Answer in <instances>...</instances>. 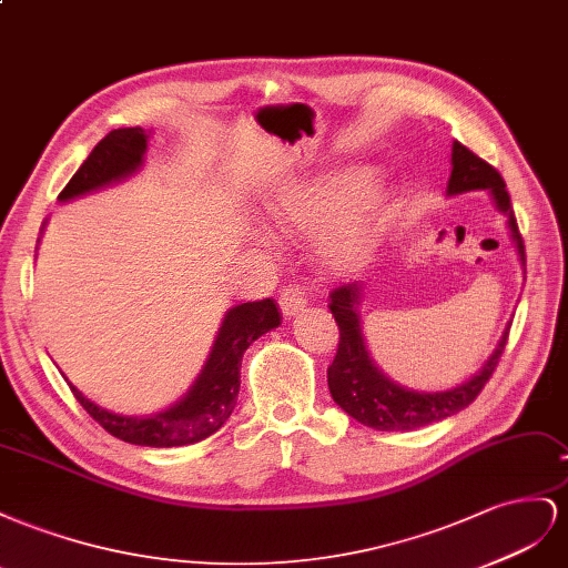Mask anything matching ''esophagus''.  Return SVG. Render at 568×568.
<instances>
[{"mask_svg":"<svg viewBox=\"0 0 568 568\" xmlns=\"http://www.w3.org/2000/svg\"><path fill=\"white\" fill-rule=\"evenodd\" d=\"M306 306V295L300 285H287L281 293V312L285 318L300 314Z\"/></svg>","mask_w":568,"mask_h":568,"instance_id":"esophagus-1","label":"esophagus"}]
</instances>
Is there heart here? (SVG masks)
I'll return each instance as SVG.
<instances>
[{
	"instance_id": "heart-1",
	"label": "heart",
	"mask_w": 568,
	"mask_h": 568,
	"mask_svg": "<svg viewBox=\"0 0 568 568\" xmlns=\"http://www.w3.org/2000/svg\"><path fill=\"white\" fill-rule=\"evenodd\" d=\"M368 171L345 166L321 173L275 194L266 223L278 235H304L314 229V254L331 273L362 266L393 216V194L366 183Z\"/></svg>"
}]
</instances>
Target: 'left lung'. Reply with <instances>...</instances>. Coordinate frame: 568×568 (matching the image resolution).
<instances>
[{
	"mask_svg": "<svg viewBox=\"0 0 568 568\" xmlns=\"http://www.w3.org/2000/svg\"><path fill=\"white\" fill-rule=\"evenodd\" d=\"M474 190L488 192L495 206L499 209V214L507 219V229L518 252V262L526 268L524 240L521 233H518L505 181H501V175L488 161H483L455 140L452 142V173L447 181V197ZM362 297L364 283L356 281L333 290L328 304L339 328L337 354L328 366V387L339 409L374 430H416L466 409L480 395L485 383L493 376L501 352H505L509 326L501 333L495 352L480 366L476 376L464 381L457 387H449V390H412V387H404L393 378H387L376 366L374 356L368 354L359 316Z\"/></svg>",
	"mask_w": 568,
	"mask_h": 568,
	"instance_id": "left-lung-1",
	"label": "left lung"
}]
</instances>
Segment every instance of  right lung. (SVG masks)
<instances>
[{"mask_svg":"<svg viewBox=\"0 0 568 568\" xmlns=\"http://www.w3.org/2000/svg\"><path fill=\"white\" fill-rule=\"evenodd\" d=\"M150 133L142 128H119L111 131L83 161L69 185L61 190L59 202H71L83 194L97 192L109 185L123 183L135 175L144 164ZM47 221L42 223V229ZM40 242V240H38ZM281 312L273 300L245 302L225 312L216 333L214 347L190 390L171 404L169 409L154 414H116L88 399L73 383L71 390L83 409L106 433L123 443L142 447H181L200 443L216 433L235 409L240 393V364L242 354L256 337L281 326Z\"/></svg>","mask_w":568,"mask_h":568,"instance_id":"obj_1","label":"right lung"}]
</instances>
